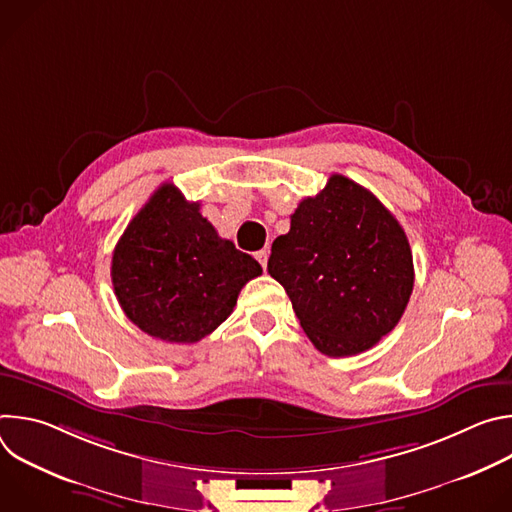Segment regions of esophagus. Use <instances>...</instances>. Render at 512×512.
<instances>
[{
	"label": "esophagus",
	"mask_w": 512,
	"mask_h": 512,
	"mask_svg": "<svg viewBox=\"0 0 512 512\" xmlns=\"http://www.w3.org/2000/svg\"><path fill=\"white\" fill-rule=\"evenodd\" d=\"M255 259L261 263V267L263 269H267V259H269V251L267 249H261V251H257L255 253Z\"/></svg>",
	"instance_id": "1"
}]
</instances>
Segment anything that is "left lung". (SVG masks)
Segmentation results:
<instances>
[{"label":"left lung","instance_id":"left-lung-1","mask_svg":"<svg viewBox=\"0 0 512 512\" xmlns=\"http://www.w3.org/2000/svg\"><path fill=\"white\" fill-rule=\"evenodd\" d=\"M267 271L312 340L328 356L373 348L401 320L413 291V255L381 200L332 174L304 198L287 235L273 241Z\"/></svg>","mask_w":512,"mask_h":512}]
</instances>
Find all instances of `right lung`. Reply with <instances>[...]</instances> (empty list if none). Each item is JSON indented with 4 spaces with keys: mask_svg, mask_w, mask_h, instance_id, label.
Masks as SVG:
<instances>
[{
    "mask_svg": "<svg viewBox=\"0 0 512 512\" xmlns=\"http://www.w3.org/2000/svg\"><path fill=\"white\" fill-rule=\"evenodd\" d=\"M261 265L221 239L174 184H162L113 251L111 279L125 316L154 338L192 344L221 326Z\"/></svg>",
    "mask_w": 512,
    "mask_h": 512,
    "instance_id": "obj_1",
    "label": "right lung"
}]
</instances>
